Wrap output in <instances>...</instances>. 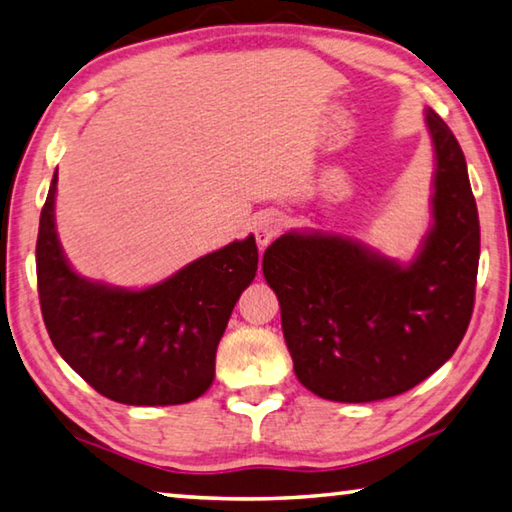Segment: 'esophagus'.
<instances>
[{
  "label": "esophagus",
  "mask_w": 512,
  "mask_h": 512,
  "mask_svg": "<svg viewBox=\"0 0 512 512\" xmlns=\"http://www.w3.org/2000/svg\"><path fill=\"white\" fill-rule=\"evenodd\" d=\"M281 229H283V220L281 216L274 214V211H267V214L258 216L254 225V236H256L258 247L260 249L267 247L278 234H281Z\"/></svg>",
  "instance_id": "1"
}]
</instances>
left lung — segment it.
Masks as SVG:
<instances>
[{
    "mask_svg": "<svg viewBox=\"0 0 512 512\" xmlns=\"http://www.w3.org/2000/svg\"><path fill=\"white\" fill-rule=\"evenodd\" d=\"M437 171L432 225L410 265L350 238L283 234L263 274L281 303L294 372L321 399L397 397L439 370L468 330L479 267V216L466 158L426 109Z\"/></svg>",
    "mask_w": 512,
    "mask_h": 512,
    "instance_id": "1",
    "label": "left lung"
}]
</instances>
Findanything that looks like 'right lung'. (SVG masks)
I'll list each match as a JSON object with an SVG mask.
<instances>
[{"mask_svg":"<svg viewBox=\"0 0 512 512\" xmlns=\"http://www.w3.org/2000/svg\"><path fill=\"white\" fill-rule=\"evenodd\" d=\"M55 185L37 231V294L62 359L102 397L127 406H176L205 394L231 310L254 281V236L234 240L167 281L129 292L77 276L55 231Z\"/></svg>","mask_w":512,"mask_h":512,"instance_id":"1","label":"right lung"}]
</instances>
